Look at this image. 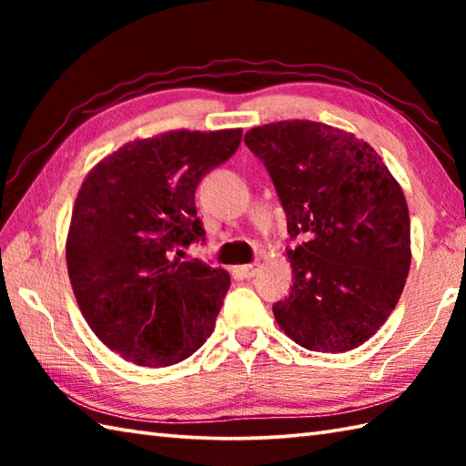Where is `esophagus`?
I'll return each instance as SVG.
<instances>
[{"label":"esophagus","mask_w":466,"mask_h":466,"mask_svg":"<svg viewBox=\"0 0 466 466\" xmlns=\"http://www.w3.org/2000/svg\"><path fill=\"white\" fill-rule=\"evenodd\" d=\"M256 270H258V264H246V266H240V268H238L240 276H242V279H246V280L254 279Z\"/></svg>","instance_id":"obj_1"}]
</instances>
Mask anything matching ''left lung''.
<instances>
[{
	"mask_svg": "<svg viewBox=\"0 0 466 466\" xmlns=\"http://www.w3.org/2000/svg\"><path fill=\"white\" fill-rule=\"evenodd\" d=\"M268 170L294 248V284L272 306L290 339L316 352L366 342L397 306L410 268L409 206L382 157L350 132L310 120L244 136Z\"/></svg>",
	"mask_w": 466,
	"mask_h": 466,
	"instance_id": "obj_1",
	"label": "left lung"
}]
</instances>
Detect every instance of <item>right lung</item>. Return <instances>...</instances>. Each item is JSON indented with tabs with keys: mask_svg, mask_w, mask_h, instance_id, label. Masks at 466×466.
<instances>
[{
	"mask_svg": "<svg viewBox=\"0 0 466 466\" xmlns=\"http://www.w3.org/2000/svg\"><path fill=\"white\" fill-rule=\"evenodd\" d=\"M242 130L136 140L86 176L66 260L77 306L107 349L137 366H172L210 339L230 276L180 260L206 232L196 187L238 150Z\"/></svg>",
	"mask_w": 466,
	"mask_h": 466,
	"instance_id": "1",
	"label": "right lung"
}]
</instances>
